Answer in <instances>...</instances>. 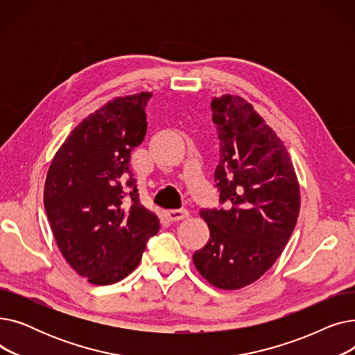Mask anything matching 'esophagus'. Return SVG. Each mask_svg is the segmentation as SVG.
Wrapping results in <instances>:
<instances>
[{"label":"esophagus","instance_id":"esophagus-1","mask_svg":"<svg viewBox=\"0 0 355 355\" xmlns=\"http://www.w3.org/2000/svg\"><path fill=\"white\" fill-rule=\"evenodd\" d=\"M190 216V213L187 210H168L165 211V217L170 221H180L187 218Z\"/></svg>","mask_w":355,"mask_h":355}]
</instances>
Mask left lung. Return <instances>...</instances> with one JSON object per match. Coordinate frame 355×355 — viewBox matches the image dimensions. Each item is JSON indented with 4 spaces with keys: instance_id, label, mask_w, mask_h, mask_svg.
I'll return each mask as SVG.
<instances>
[{
    "instance_id": "8db88e82",
    "label": "left lung",
    "mask_w": 355,
    "mask_h": 355,
    "mask_svg": "<svg viewBox=\"0 0 355 355\" xmlns=\"http://www.w3.org/2000/svg\"><path fill=\"white\" fill-rule=\"evenodd\" d=\"M211 112L220 141L214 181L229 207L200 211L210 239L193 262L209 284L234 291L257 281L281 256L301 194L286 146L248 101L223 95L211 101Z\"/></svg>"
}]
</instances>
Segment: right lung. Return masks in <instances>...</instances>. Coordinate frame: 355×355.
Listing matches in <instances>:
<instances>
[{
    "label": "right lung",
    "instance_id": "obj_1",
    "mask_svg": "<svg viewBox=\"0 0 355 355\" xmlns=\"http://www.w3.org/2000/svg\"><path fill=\"white\" fill-rule=\"evenodd\" d=\"M151 92L115 98L74 128L51 159L44 209L66 262L93 285L122 281L142 259L159 218L130 173L145 138Z\"/></svg>",
    "mask_w": 355,
    "mask_h": 355
}]
</instances>
